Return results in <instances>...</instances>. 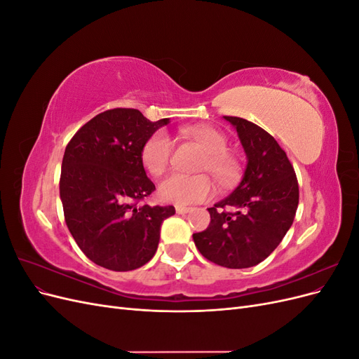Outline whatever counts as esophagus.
Segmentation results:
<instances>
[{
	"label": "esophagus",
	"mask_w": 359,
	"mask_h": 359,
	"mask_svg": "<svg viewBox=\"0 0 359 359\" xmlns=\"http://www.w3.org/2000/svg\"><path fill=\"white\" fill-rule=\"evenodd\" d=\"M175 211H177V214H189V212L191 211V208H189V206L177 205V206H175Z\"/></svg>",
	"instance_id": "esophagus-1"
}]
</instances>
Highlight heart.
Returning <instances> with one entry per match:
<instances>
[{
  "instance_id": "b5f03b06",
  "label": "heart",
  "mask_w": 359,
  "mask_h": 359,
  "mask_svg": "<svg viewBox=\"0 0 359 359\" xmlns=\"http://www.w3.org/2000/svg\"><path fill=\"white\" fill-rule=\"evenodd\" d=\"M186 135L196 142L205 156L199 161L198 170L208 172L223 189H229L240 181L243 163L232 151L227 149V136L210 126H196L186 128ZM173 154L172 139L161 130L151 135L140 148V161L151 175L158 177L169 166ZM160 198L178 205H191L211 198L215 187L211 178L205 173L182 175L173 173L160 184Z\"/></svg>"
}]
</instances>
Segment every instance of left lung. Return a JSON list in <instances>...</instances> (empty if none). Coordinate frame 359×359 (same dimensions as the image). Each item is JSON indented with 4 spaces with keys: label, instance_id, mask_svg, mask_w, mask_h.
<instances>
[{
    "label": "left lung",
    "instance_id": "1",
    "mask_svg": "<svg viewBox=\"0 0 359 359\" xmlns=\"http://www.w3.org/2000/svg\"><path fill=\"white\" fill-rule=\"evenodd\" d=\"M238 132L247 154L243 181L231 196L208 208L211 222L193 233L201 255L220 266L240 269L265 260L295 219L299 189L285 149L262 127L224 116Z\"/></svg>",
    "mask_w": 359,
    "mask_h": 359
}]
</instances>
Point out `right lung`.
<instances>
[{
    "label": "right lung",
    "instance_id": "right-lung-1",
    "mask_svg": "<svg viewBox=\"0 0 359 359\" xmlns=\"http://www.w3.org/2000/svg\"><path fill=\"white\" fill-rule=\"evenodd\" d=\"M168 123L116 107L95 115L67 144L60 178L64 220L94 264L132 271L154 256L160 226L175 208L145 203L156 186L140 161V148Z\"/></svg>",
    "mask_w": 359,
    "mask_h": 359
}]
</instances>
